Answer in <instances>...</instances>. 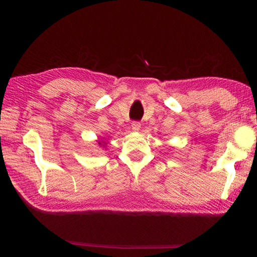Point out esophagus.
I'll list each match as a JSON object with an SVG mask.
<instances>
[{"instance_id":"34e87169","label":"esophagus","mask_w":257,"mask_h":257,"mask_svg":"<svg viewBox=\"0 0 257 257\" xmlns=\"http://www.w3.org/2000/svg\"><path fill=\"white\" fill-rule=\"evenodd\" d=\"M141 125L142 123L139 122V121H134V122H132V129L134 132H138V130L141 129Z\"/></svg>"}]
</instances>
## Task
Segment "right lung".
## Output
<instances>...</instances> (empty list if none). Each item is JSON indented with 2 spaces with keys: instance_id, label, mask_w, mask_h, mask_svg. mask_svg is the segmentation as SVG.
<instances>
[{
  "instance_id": "right-lung-1",
  "label": "right lung",
  "mask_w": 257,
  "mask_h": 257,
  "mask_svg": "<svg viewBox=\"0 0 257 257\" xmlns=\"http://www.w3.org/2000/svg\"><path fill=\"white\" fill-rule=\"evenodd\" d=\"M99 144H101V143H99Z\"/></svg>"
}]
</instances>
